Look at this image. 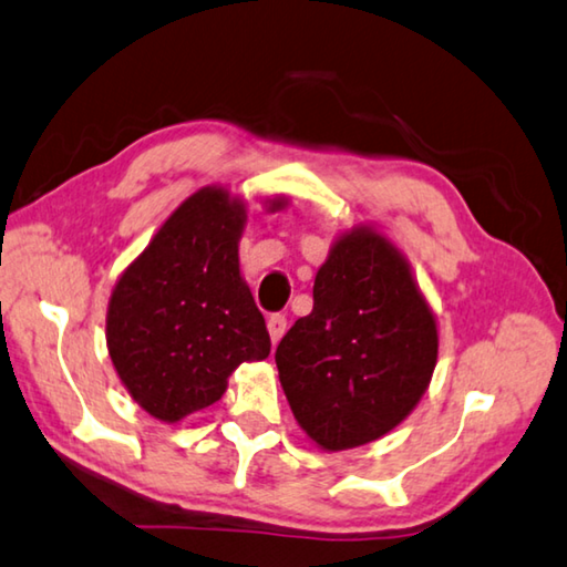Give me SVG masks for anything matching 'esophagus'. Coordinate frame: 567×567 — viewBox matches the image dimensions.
<instances>
[{
  "label": "esophagus",
  "mask_w": 567,
  "mask_h": 567,
  "mask_svg": "<svg viewBox=\"0 0 567 567\" xmlns=\"http://www.w3.org/2000/svg\"><path fill=\"white\" fill-rule=\"evenodd\" d=\"M266 326H268V336H271V343L276 346L278 341H281V336L286 333V316H281V313L268 316Z\"/></svg>",
  "instance_id": "obj_1"
}]
</instances>
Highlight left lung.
<instances>
[{
    "mask_svg": "<svg viewBox=\"0 0 567 567\" xmlns=\"http://www.w3.org/2000/svg\"><path fill=\"white\" fill-rule=\"evenodd\" d=\"M439 361V329L405 256L369 226L331 246L313 311L276 349L278 379L323 451L379 441L419 405Z\"/></svg>",
    "mask_w": 567,
    "mask_h": 567,
    "instance_id": "1",
    "label": "left lung"
}]
</instances>
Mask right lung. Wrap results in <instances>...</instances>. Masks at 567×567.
Instances as JSON below:
<instances>
[{
	"mask_svg": "<svg viewBox=\"0 0 567 567\" xmlns=\"http://www.w3.org/2000/svg\"><path fill=\"white\" fill-rule=\"evenodd\" d=\"M286 206L278 196L268 212ZM246 206L204 186L166 218L118 276L106 311V346L132 399L176 423L221 399L244 361L271 353L266 321L238 268Z\"/></svg>",
	"mask_w": 567,
	"mask_h": 567,
	"instance_id": "right-lung-1",
	"label": "right lung"
}]
</instances>
